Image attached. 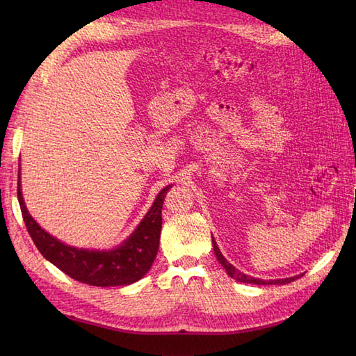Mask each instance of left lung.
I'll return each instance as SVG.
<instances>
[{
  "label": "left lung",
  "mask_w": 356,
  "mask_h": 356,
  "mask_svg": "<svg viewBox=\"0 0 356 356\" xmlns=\"http://www.w3.org/2000/svg\"><path fill=\"white\" fill-rule=\"evenodd\" d=\"M213 246H214V252H216L217 260L220 261V264L225 268L226 274H228L231 278L236 280V282H240V283H249V284H286V283H291V282H293V280H297V278H300L301 275H303V274H300V275L289 277V278H277V280H261V278H255V277H251V275H246V274H243V272H240L238 269L234 268L232 264L225 259L223 254L220 252V249H218L214 238H213Z\"/></svg>",
  "instance_id": "left-lung-1"
}]
</instances>
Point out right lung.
Masks as SVG:
<instances>
[{"label":"right lung","mask_w":356,"mask_h":356,"mask_svg":"<svg viewBox=\"0 0 356 356\" xmlns=\"http://www.w3.org/2000/svg\"><path fill=\"white\" fill-rule=\"evenodd\" d=\"M171 185L157 194L153 205L138 228L122 243L113 249H84L63 243L35 222L26 208L18 174V202L26 228L45 260L64 274L90 286H127L136 283L153 264L162 229V205Z\"/></svg>","instance_id":"obj_1"}]
</instances>
